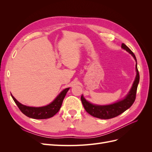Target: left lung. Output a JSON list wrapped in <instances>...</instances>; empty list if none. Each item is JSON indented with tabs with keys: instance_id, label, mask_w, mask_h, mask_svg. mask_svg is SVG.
<instances>
[{
	"instance_id": "8db88e82",
	"label": "left lung",
	"mask_w": 152,
	"mask_h": 152,
	"mask_svg": "<svg viewBox=\"0 0 152 152\" xmlns=\"http://www.w3.org/2000/svg\"><path fill=\"white\" fill-rule=\"evenodd\" d=\"M121 48L126 50L127 52L132 55V56L134 58L136 61V75L133 82L131 88L128 94L124 99L118 101V102L107 105H98L90 103L88 101L86 100L83 95L81 96V102L83 104L86 112L89 113L91 115L96 118H102V119H109L115 117L119 115H121L128 108H129L133 103L134 102L136 99V94L137 86L140 81V74L137 67V60L134 54L133 53L131 50L129 48L126 44L124 43L122 44Z\"/></svg>"
}]
</instances>
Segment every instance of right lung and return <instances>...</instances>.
Segmentation results:
<instances>
[{"label": "right lung", "mask_w": 152, "mask_h": 152, "mask_svg": "<svg viewBox=\"0 0 152 152\" xmlns=\"http://www.w3.org/2000/svg\"><path fill=\"white\" fill-rule=\"evenodd\" d=\"M69 89H70V87L63 90L54 99L53 102L46 106L40 107H28V106L18 102L12 94H11L18 107L26 116L34 119H46L53 117L55 114L58 112L62 105L63 101Z\"/></svg>", "instance_id": "1"}]
</instances>
